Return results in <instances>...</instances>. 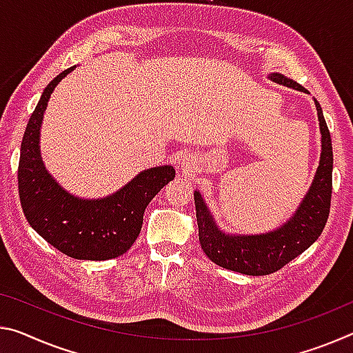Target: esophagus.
Segmentation results:
<instances>
[{"label":"esophagus","instance_id":"esophagus-1","mask_svg":"<svg viewBox=\"0 0 353 353\" xmlns=\"http://www.w3.org/2000/svg\"><path fill=\"white\" fill-rule=\"evenodd\" d=\"M179 165H181L182 168H190L193 165V159L190 155H182L181 161H179Z\"/></svg>","mask_w":353,"mask_h":353}]
</instances>
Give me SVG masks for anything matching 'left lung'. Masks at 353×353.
<instances>
[{"mask_svg":"<svg viewBox=\"0 0 353 353\" xmlns=\"http://www.w3.org/2000/svg\"><path fill=\"white\" fill-rule=\"evenodd\" d=\"M268 78L278 85L307 92L297 81L281 74H270ZM314 103L322 135L321 160L306 196L281 228L254 236L225 234L216 226L201 193L194 192L201 248L216 265L251 276L270 275L310 248L322 234L332 203L333 149L321 105L316 99Z\"/></svg>","mask_w":353,"mask_h":353,"instance_id":"left-lung-1","label":"left lung"}]
</instances>
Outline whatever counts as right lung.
Segmentation results:
<instances>
[{
    "instance_id": "add662e5",
    "label": "right lung",
    "mask_w": 353,
    "mask_h": 353,
    "mask_svg": "<svg viewBox=\"0 0 353 353\" xmlns=\"http://www.w3.org/2000/svg\"><path fill=\"white\" fill-rule=\"evenodd\" d=\"M70 67L53 78L28 121L19 161V194L31 228L61 253L81 261H106L135 243L148 204L176 177L170 165L139 172L116 193L81 199L59 185L43 166L39 138L50 96Z\"/></svg>"
}]
</instances>
